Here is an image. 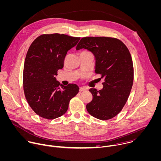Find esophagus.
<instances>
[{
	"label": "esophagus",
	"mask_w": 161,
	"mask_h": 161,
	"mask_svg": "<svg viewBox=\"0 0 161 161\" xmlns=\"http://www.w3.org/2000/svg\"><path fill=\"white\" fill-rule=\"evenodd\" d=\"M86 88H83V87H80V89H79V91L80 92H85V91H86Z\"/></svg>",
	"instance_id": "obj_1"
}]
</instances>
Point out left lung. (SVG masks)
<instances>
[{"label":"left lung","mask_w":161,"mask_h":161,"mask_svg":"<svg viewBox=\"0 0 161 161\" xmlns=\"http://www.w3.org/2000/svg\"><path fill=\"white\" fill-rule=\"evenodd\" d=\"M83 48L93 53L95 73L104 81L102 90H89L93 98L86 104V110L97 119H112L123 109L133 86L134 71L130 52L122 41L107 36L83 37L76 49Z\"/></svg>","instance_id":"1"}]
</instances>
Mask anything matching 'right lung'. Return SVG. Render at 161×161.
<instances>
[{
	"instance_id": "right-lung-1",
	"label": "right lung",
	"mask_w": 161,
	"mask_h": 161,
	"mask_svg": "<svg viewBox=\"0 0 161 161\" xmlns=\"http://www.w3.org/2000/svg\"><path fill=\"white\" fill-rule=\"evenodd\" d=\"M80 39L64 34H43L28 50L23 75L24 93L32 110L43 118L53 119L64 114L70 100L79 92L74 83L60 86L56 76L64 66L68 51Z\"/></svg>"
}]
</instances>
